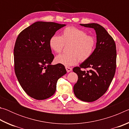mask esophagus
Returning a JSON list of instances; mask_svg holds the SVG:
<instances>
[{
	"mask_svg": "<svg viewBox=\"0 0 129 129\" xmlns=\"http://www.w3.org/2000/svg\"><path fill=\"white\" fill-rule=\"evenodd\" d=\"M65 69H66L67 72H70L72 71V68H70V67H65Z\"/></svg>",
	"mask_w": 129,
	"mask_h": 129,
	"instance_id": "obj_1",
	"label": "esophagus"
}]
</instances>
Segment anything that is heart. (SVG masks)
Returning a JSON list of instances; mask_svg holds the SVG:
<instances>
[{
  "label": "heart",
  "mask_w": 129,
  "mask_h": 129,
  "mask_svg": "<svg viewBox=\"0 0 129 129\" xmlns=\"http://www.w3.org/2000/svg\"><path fill=\"white\" fill-rule=\"evenodd\" d=\"M95 44L94 37L75 27L65 28L61 36L54 35L49 41L50 48L56 53L61 51L65 44H70L71 53H61L55 58L56 63L66 67L76 65L79 60L83 62L89 59L94 51Z\"/></svg>",
  "instance_id": "1"
}]
</instances>
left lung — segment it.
<instances>
[{"label": "left lung", "mask_w": 129, "mask_h": 129, "mask_svg": "<svg viewBox=\"0 0 129 129\" xmlns=\"http://www.w3.org/2000/svg\"><path fill=\"white\" fill-rule=\"evenodd\" d=\"M80 25L94 29L97 43L90 57L80 67L73 69L78 76L73 91L76 97L81 101L93 102L106 93L114 77L116 69V45L114 39L101 25L97 23Z\"/></svg>", "instance_id": "left-lung-1"}]
</instances>
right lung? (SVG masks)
I'll list each match as a JSON object with an SVG mask.
<instances>
[{"instance_id": "1", "label": "right lung", "mask_w": 129, "mask_h": 129, "mask_svg": "<svg viewBox=\"0 0 129 129\" xmlns=\"http://www.w3.org/2000/svg\"><path fill=\"white\" fill-rule=\"evenodd\" d=\"M65 24L37 21L23 30L15 42L14 69L19 84L30 97L48 99L56 90L57 82L67 71L64 65H51L54 58L49 39Z\"/></svg>"}]
</instances>
